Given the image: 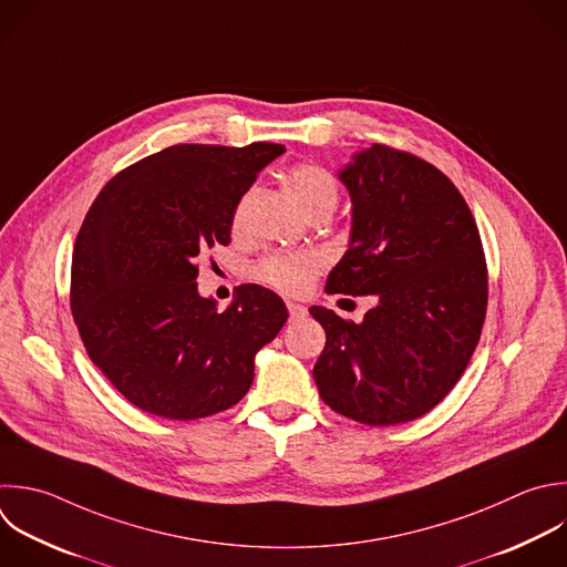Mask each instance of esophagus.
Here are the masks:
<instances>
[{
  "label": "esophagus",
  "instance_id": "esophagus-1",
  "mask_svg": "<svg viewBox=\"0 0 567 567\" xmlns=\"http://www.w3.org/2000/svg\"><path fill=\"white\" fill-rule=\"evenodd\" d=\"M286 306H288V312H290V319H292V321H297V319H303V317H306V312H308V310H306V306H301V303H295V301H288Z\"/></svg>",
  "mask_w": 567,
  "mask_h": 567
}]
</instances>
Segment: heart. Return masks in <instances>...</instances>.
Returning a JSON list of instances; mask_svg holds the SVG:
<instances>
[{
    "label": "heart",
    "instance_id": "heart-1",
    "mask_svg": "<svg viewBox=\"0 0 567 567\" xmlns=\"http://www.w3.org/2000/svg\"><path fill=\"white\" fill-rule=\"evenodd\" d=\"M290 188L306 213L321 206H337L334 177L315 164H303L290 171ZM321 270V257L308 250H275L252 264L250 277L275 290L299 295L310 288L312 279Z\"/></svg>",
    "mask_w": 567,
    "mask_h": 567
}]
</instances>
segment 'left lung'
I'll return each mask as SVG.
<instances>
[{
    "mask_svg": "<svg viewBox=\"0 0 567 567\" xmlns=\"http://www.w3.org/2000/svg\"><path fill=\"white\" fill-rule=\"evenodd\" d=\"M352 202L348 250L330 295H374L361 323L312 306L326 348L312 377L321 399L365 425L432 410L461 379L481 337L487 270L474 217L432 164L374 144L339 171Z\"/></svg>",
    "mask_w": 567,
    "mask_h": 567,
    "instance_id": "1",
    "label": "left lung"
}]
</instances>
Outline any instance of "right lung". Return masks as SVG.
I'll list each match as a JSON object with an SVG mask.
<instances>
[{"label":"right lung","instance_id":"right-lung-1","mask_svg":"<svg viewBox=\"0 0 567 567\" xmlns=\"http://www.w3.org/2000/svg\"><path fill=\"white\" fill-rule=\"evenodd\" d=\"M286 148L179 144L115 175L73 250L71 310L91 361L140 410L193 421L235 405L255 354L288 319L261 286L219 312L197 290V257L230 244L237 204Z\"/></svg>","mask_w":567,"mask_h":567}]
</instances>
